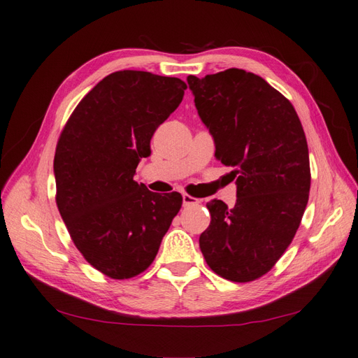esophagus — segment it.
<instances>
[{
    "instance_id": "esophagus-1",
    "label": "esophagus",
    "mask_w": 358,
    "mask_h": 358,
    "mask_svg": "<svg viewBox=\"0 0 358 358\" xmlns=\"http://www.w3.org/2000/svg\"><path fill=\"white\" fill-rule=\"evenodd\" d=\"M199 203H201V201L196 199V198H194V196H190V195H187V194L182 195V206H185V207L192 206V204H199Z\"/></svg>"
}]
</instances>
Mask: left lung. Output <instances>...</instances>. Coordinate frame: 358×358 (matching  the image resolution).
I'll list each match as a JSON object with an SVG mask.
<instances>
[{
	"instance_id": "1",
	"label": "left lung",
	"mask_w": 358,
	"mask_h": 358,
	"mask_svg": "<svg viewBox=\"0 0 358 358\" xmlns=\"http://www.w3.org/2000/svg\"><path fill=\"white\" fill-rule=\"evenodd\" d=\"M215 157L234 171L233 208L212 199V221L199 236L210 269L246 282L272 269L287 250L308 203L310 163L295 108L262 77L231 68L187 77Z\"/></svg>"
}]
</instances>
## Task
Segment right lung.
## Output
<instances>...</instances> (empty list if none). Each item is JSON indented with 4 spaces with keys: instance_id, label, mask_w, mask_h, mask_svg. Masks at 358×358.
<instances>
[{
    "instance_id": "right-lung-1",
    "label": "right lung",
    "mask_w": 358,
    "mask_h": 358,
    "mask_svg": "<svg viewBox=\"0 0 358 358\" xmlns=\"http://www.w3.org/2000/svg\"><path fill=\"white\" fill-rule=\"evenodd\" d=\"M186 89L176 77L113 72L80 101L60 134L54 155L59 212L78 251L110 278L148 268L181 207L177 192L154 194L133 177Z\"/></svg>"
}]
</instances>
